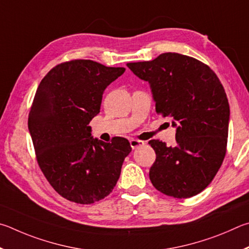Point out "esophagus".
Returning a JSON list of instances; mask_svg holds the SVG:
<instances>
[{
	"mask_svg": "<svg viewBox=\"0 0 249 249\" xmlns=\"http://www.w3.org/2000/svg\"><path fill=\"white\" fill-rule=\"evenodd\" d=\"M130 145H131V147L134 150L139 146L144 145V142L141 141V140H137V139H131V140H130Z\"/></svg>",
	"mask_w": 249,
	"mask_h": 249,
	"instance_id": "obj_1",
	"label": "esophagus"
}]
</instances>
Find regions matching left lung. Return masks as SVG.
Masks as SVG:
<instances>
[{
  "label": "left lung",
  "instance_id": "1",
  "mask_svg": "<svg viewBox=\"0 0 249 249\" xmlns=\"http://www.w3.org/2000/svg\"><path fill=\"white\" fill-rule=\"evenodd\" d=\"M127 65L149 82L156 112L171 118L176 128L174 146L149 142L156 154L152 184L174 198L198 195L214 178L226 153L230 106L223 85L207 64L175 52Z\"/></svg>",
  "mask_w": 249,
  "mask_h": 249
}]
</instances>
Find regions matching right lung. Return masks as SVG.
<instances>
[{
    "instance_id": "right-lung-1",
    "label": "right lung",
    "mask_w": 249,
    "mask_h": 249,
    "mask_svg": "<svg viewBox=\"0 0 249 249\" xmlns=\"http://www.w3.org/2000/svg\"><path fill=\"white\" fill-rule=\"evenodd\" d=\"M124 71L72 60L55 65L38 86L28 116L37 162L52 188L70 201L90 204L107 197L132 150L121 137L110 143L93 139L89 125L104 90Z\"/></svg>"
}]
</instances>
